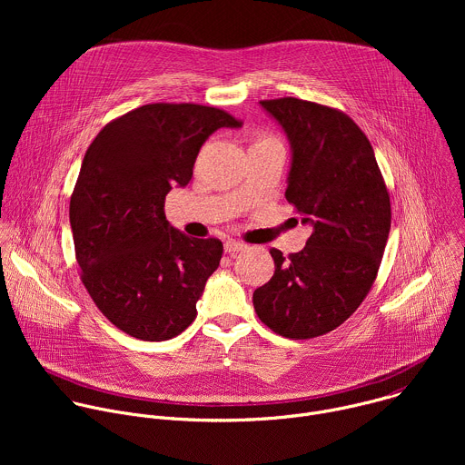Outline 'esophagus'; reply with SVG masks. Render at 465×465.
I'll return each instance as SVG.
<instances>
[{
	"instance_id": "obj_1",
	"label": "esophagus",
	"mask_w": 465,
	"mask_h": 465,
	"mask_svg": "<svg viewBox=\"0 0 465 465\" xmlns=\"http://www.w3.org/2000/svg\"><path fill=\"white\" fill-rule=\"evenodd\" d=\"M224 250H226L228 253H237V252H241V250H246V244H244V242H239V241L230 239V241H226V242H224Z\"/></svg>"
}]
</instances>
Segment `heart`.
I'll list each match as a JSON object with an SVG mask.
<instances>
[{
    "mask_svg": "<svg viewBox=\"0 0 465 465\" xmlns=\"http://www.w3.org/2000/svg\"><path fill=\"white\" fill-rule=\"evenodd\" d=\"M274 142H278V140L272 134H269V132H257V134L252 140V147L267 145V143H274Z\"/></svg>",
    "mask_w": 465,
    "mask_h": 465,
    "instance_id": "1",
    "label": "heart"
}]
</instances>
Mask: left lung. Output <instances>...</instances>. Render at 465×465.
<instances>
[{"label":"left lung","mask_w":465,"mask_h":465,"mask_svg":"<svg viewBox=\"0 0 465 465\" xmlns=\"http://www.w3.org/2000/svg\"><path fill=\"white\" fill-rule=\"evenodd\" d=\"M261 106L291 140L285 198L312 233L287 257L271 248L276 271L255 289L253 309L274 333L307 341L344 323L371 291L390 233V193L370 140L348 114L298 97Z\"/></svg>","instance_id":"8db88e82"}]
</instances>
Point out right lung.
Listing matches in <instances>:
<instances>
[{
  "instance_id": "add662e5",
  "label": "right lung",
  "mask_w": 465,
  "mask_h": 465,
  "mask_svg": "<svg viewBox=\"0 0 465 465\" xmlns=\"http://www.w3.org/2000/svg\"><path fill=\"white\" fill-rule=\"evenodd\" d=\"M232 114L194 103H153L106 123L88 147L70 198L81 280L123 333L169 341L196 316L223 242L169 226L165 194L187 185L203 143Z\"/></svg>"
}]
</instances>
